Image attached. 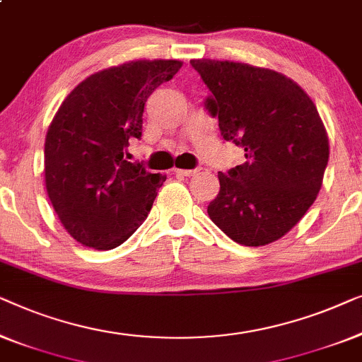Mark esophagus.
I'll use <instances>...</instances> for the list:
<instances>
[{
    "label": "esophagus",
    "instance_id": "1",
    "mask_svg": "<svg viewBox=\"0 0 362 362\" xmlns=\"http://www.w3.org/2000/svg\"><path fill=\"white\" fill-rule=\"evenodd\" d=\"M198 169H174L175 175H182V177H190L193 174H197Z\"/></svg>",
    "mask_w": 362,
    "mask_h": 362
}]
</instances>
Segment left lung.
<instances>
[{
  "mask_svg": "<svg viewBox=\"0 0 362 362\" xmlns=\"http://www.w3.org/2000/svg\"><path fill=\"white\" fill-rule=\"evenodd\" d=\"M210 95L205 108L246 162L220 179L208 216L243 246L288 233L313 205L328 165V136L317 106L282 74L221 60H190Z\"/></svg>",
  "mask_w": 362,
  "mask_h": 362,
  "instance_id": "8db88e82",
  "label": "left lung"
}]
</instances>
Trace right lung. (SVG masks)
I'll return each mask as SVG.
<instances>
[{
	"mask_svg": "<svg viewBox=\"0 0 362 362\" xmlns=\"http://www.w3.org/2000/svg\"><path fill=\"white\" fill-rule=\"evenodd\" d=\"M179 60H136L90 75L60 105L45 136V187L70 236L93 249L118 247L149 215L165 175L129 162L152 91Z\"/></svg>",
	"mask_w": 362,
	"mask_h": 362,
	"instance_id": "obj_1",
	"label": "right lung"
}]
</instances>
